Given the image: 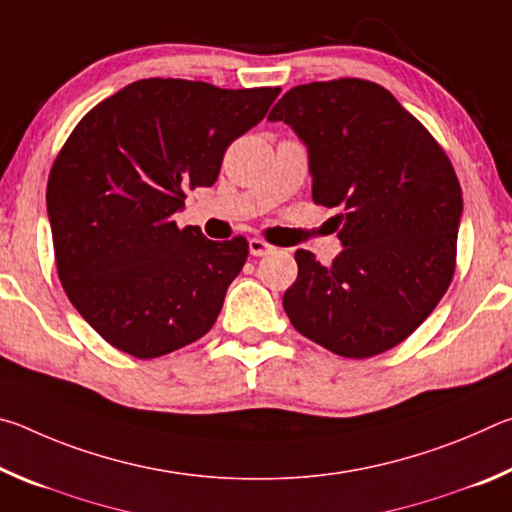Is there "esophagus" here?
Returning <instances> with one entry per match:
<instances>
[{"mask_svg":"<svg viewBox=\"0 0 512 512\" xmlns=\"http://www.w3.org/2000/svg\"><path fill=\"white\" fill-rule=\"evenodd\" d=\"M248 248H250V255H255V257H264V255H268V253H273V246L268 244V241L259 239V237L250 239V241H248Z\"/></svg>","mask_w":512,"mask_h":512,"instance_id":"1","label":"esophagus"}]
</instances>
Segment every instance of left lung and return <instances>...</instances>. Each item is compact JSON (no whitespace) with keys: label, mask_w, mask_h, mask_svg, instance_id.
Instances as JSON below:
<instances>
[{"label":"left lung","mask_w":512,"mask_h":512,"mask_svg":"<svg viewBox=\"0 0 512 512\" xmlns=\"http://www.w3.org/2000/svg\"><path fill=\"white\" fill-rule=\"evenodd\" d=\"M271 121L309 151L316 205L343 207V250L323 266L298 250L282 305L309 341L348 359L395 348L445 296L463 194L447 153L391 92L363 79L291 88Z\"/></svg>","instance_id":"left-lung-1"}]
</instances>
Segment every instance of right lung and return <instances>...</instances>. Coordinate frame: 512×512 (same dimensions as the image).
Returning <instances> with one entry per match:
<instances>
[{"label":"right lung","mask_w":512,"mask_h":512,"mask_svg":"<svg viewBox=\"0 0 512 512\" xmlns=\"http://www.w3.org/2000/svg\"><path fill=\"white\" fill-rule=\"evenodd\" d=\"M280 88L142 79L85 115L47 183L60 284L112 348L155 359L210 332L248 241L180 230L187 189L212 187L223 153Z\"/></svg>","instance_id":"1"}]
</instances>
